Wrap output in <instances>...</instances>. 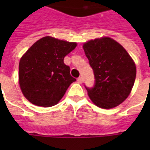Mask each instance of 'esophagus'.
<instances>
[{
  "mask_svg": "<svg viewBox=\"0 0 150 150\" xmlns=\"http://www.w3.org/2000/svg\"><path fill=\"white\" fill-rule=\"evenodd\" d=\"M78 83H83V78H81V77L78 78Z\"/></svg>",
  "mask_w": 150,
  "mask_h": 150,
  "instance_id": "obj_1",
  "label": "esophagus"
}]
</instances>
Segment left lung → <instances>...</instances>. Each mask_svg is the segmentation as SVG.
Returning a JSON list of instances; mask_svg holds the SVG:
<instances>
[{
    "instance_id": "1",
    "label": "left lung",
    "mask_w": 150,
    "mask_h": 150,
    "mask_svg": "<svg viewBox=\"0 0 150 150\" xmlns=\"http://www.w3.org/2000/svg\"><path fill=\"white\" fill-rule=\"evenodd\" d=\"M95 86L88 88L91 101L101 108H112L130 94L136 78V66L128 52L118 42L103 37L84 42Z\"/></svg>"
}]
</instances>
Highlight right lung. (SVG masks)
<instances>
[{"mask_svg": "<svg viewBox=\"0 0 150 150\" xmlns=\"http://www.w3.org/2000/svg\"><path fill=\"white\" fill-rule=\"evenodd\" d=\"M76 47L77 42L47 36L37 41L23 54L18 81L22 94L30 103L47 108L62 99L70 84L76 81L63 62Z\"/></svg>", "mask_w": 150, "mask_h": 150, "instance_id": "1", "label": "right lung"}]
</instances>
